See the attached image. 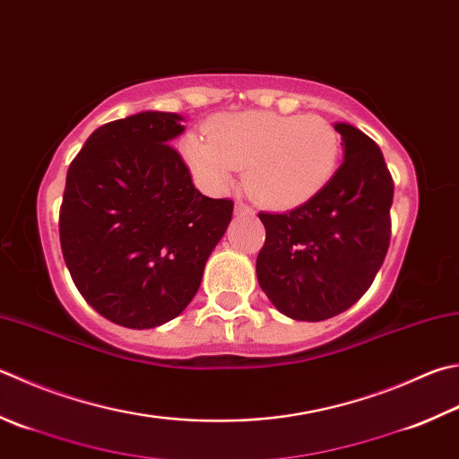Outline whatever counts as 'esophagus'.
<instances>
[{"label":"esophagus","mask_w":459,"mask_h":459,"mask_svg":"<svg viewBox=\"0 0 459 459\" xmlns=\"http://www.w3.org/2000/svg\"><path fill=\"white\" fill-rule=\"evenodd\" d=\"M252 212H254V210H252V207H249L247 204H244V202H238V204H236V213H238V215H249Z\"/></svg>","instance_id":"34e87169"}]
</instances>
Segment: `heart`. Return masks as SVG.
<instances>
[{
  "instance_id": "obj_1",
  "label": "heart",
  "mask_w": 459,
  "mask_h": 459,
  "mask_svg": "<svg viewBox=\"0 0 459 459\" xmlns=\"http://www.w3.org/2000/svg\"><path fill=\"white\" fill-rule=\"evenodd\" d=\"M181 152L194 178L212 192L226 189L236 169L246 168L247 192L259 204L288 210L332 179L340 137L317 116L246 111L212 119L207 140L189 135Z\"/></svg>"
}]
</instances>
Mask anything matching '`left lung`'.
I'll list each match as a JSON object with an SVG mask.
<instances>
[{
	"label": "left lung",
	"mask_w": 459,
	"mask_h": 459,
	"mask_svg": "<svg viewBox=\"0 0 459 459\" xmlns=\"http://www.w3.org/2000/svg\"><path fill=\"white\" fill-rule=\"evenodd\" d=\"M335 129L345 160L332 179L296 210L257 213L265 228L257 281L299 322H322L356 304L390 247L394 179L384 153L358 127Z\"/></svg>",
	"instance_id": "obj_1"
}]
</instances>
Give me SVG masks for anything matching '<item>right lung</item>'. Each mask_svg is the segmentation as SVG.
<instances>
[{
  "label": "right lung",
  "mask_w": 459,
  "mask_h": 459,
  "mask_svg": "<svg viewBox=\"0 0 459 459\" xmlns=\"http://www.w3.org/2000/svg\"><path fill=\"white\" fill-rule=\"evenodd\" d=\"M176 114L143 111L95 129L69 163L59 207L65 265L83 299L134 330L178 317L200 290L233 202L195 189L171 140Z\"/></svg>",
  "instance_id": "1"
}]
</instances>
